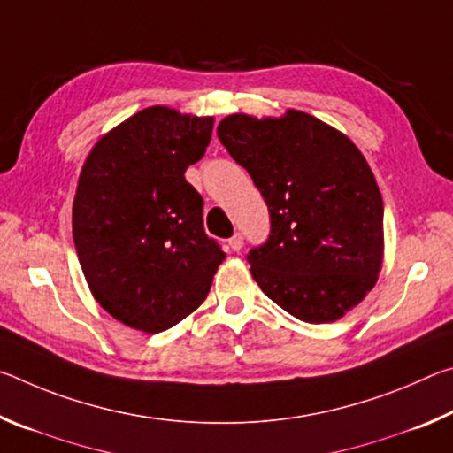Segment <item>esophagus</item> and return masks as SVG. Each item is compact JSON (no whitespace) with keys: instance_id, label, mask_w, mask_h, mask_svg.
I'll return each mask as SVG.
<instances>
[{"instance_id":"1","label":"esophagus","mask_w":453,"mask_h":453,"mask_svg":"<svg viewBox=\"0 0 453 453\" xmlns=\"http://www.w3.org/2000/svg\"><path fill=\"white\" fill-rule=\"evenodd\" d=\"M227 245H229V248H232L234 251H240V250L243 248V235H242V234L232 235V237H229Z\"/></svg>"}]
</instances>
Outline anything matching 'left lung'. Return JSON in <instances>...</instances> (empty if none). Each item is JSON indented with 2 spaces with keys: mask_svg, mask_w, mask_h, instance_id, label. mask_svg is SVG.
Instances as JSON below:
<instances>
[{
  "mask_svg": "<svg viewBox=\"0 0 453 453\" xmlns=\"http://www.w3.org/2000/svg\"><path fill=\"white\" fill-rule=\"evenodd\" d=\"M219 142L248 170L270 211V235L250 250L272 302L329 324L364 300L383 259V202L354 142L310 113L219 121Z\"/></svg>",
  "mask_w": 453,
  "mask_h": 453,
  "instance_id": "obj_1",
  "label": "left lung"
}]
</instances>
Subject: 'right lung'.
I'll use <instances>...</instances> for the list:
<instances>
[{
    "label": "right lung",
    "mask_w": 453,
    "mask_h": 453,
    "mask_svg": "<svg viewBox=\"0 0 453 453\" xmlns=\"http://www.w3.org/2000/svg\"><path fill=\"white\" fill-rule=\"evenodd\" d=\"M211 129L213 118L148 107L105 134L81 167L72 224L83 275L110 316L145 334L197 310L226 259L183 175Z\"/></svg>",
    "instance_id": "right-lung-1"
}]
</instances>
